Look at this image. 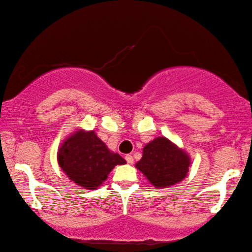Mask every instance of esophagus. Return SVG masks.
Instances as JSON below:
<instances>
[{
    "mask_svg": "<svg viewBox=\"0 0 252 252\" xmlns=\"http://www.w3.org/2000/svg\"><path fill=\"white\" fill-rule=\"evenodd\" d=\"M126 160L127 163H130V164L133 163V157H132L131 155H126Z\"/></svg>",
    "mask_w": 252,
    "mask_h": 252,
    "instance_id": "34e87169",
    "label": "esophagus"
}]
</instances>
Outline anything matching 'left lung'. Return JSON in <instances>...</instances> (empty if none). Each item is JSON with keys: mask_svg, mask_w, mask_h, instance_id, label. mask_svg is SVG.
I'll list each match as a JSON object with an SVG mask.
<instances>
[{"mask_svg": "<svg viewBox=\"0 0 252 252\" xmlns=\"http://www.w3.org/2000/svg\"><path fill=\"white\" fill-rule=\"evenodd\" d=\"M191 159L188 153L164 136H158L143 148L135 168L158 189L177 185L187 177Z\"/></svg>", "mask_w": 252, "mask_h": 252, "instance_id": "obj_1", "label": "left lung"}]
</instances>
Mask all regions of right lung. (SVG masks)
Here are the masks:
<instances>
[{"label":"right lung","mask_w":252,"mask_h":252,"mask_svg":"<svg viewBox=\"0 0 252 252\" xmlns=\"http://www.w3.org/2000/svg\"><path fill=\"white\" fill-rule=\"evenodd\" d=\"M58 162L62 171L83 189L102 186L116 165L126 164L123 158L110 151L95 132L79 129L61 143Z\"/></svg>","instance_id":"right-lung-1"}]
</instances>
